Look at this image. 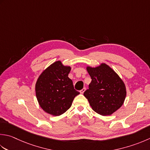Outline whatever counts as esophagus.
Instances as JSON below:
<instances>
[{
  "label": "esophagus",
  "instance_id": "obj_1",
  "mask_svg": "<svg viewBox=\"0 0 150 150\" xmlns=\"http://www.w3.org/2000/svg\"><path fill=\"white\" fill-rule=\"evenodd\" d=\"M86 88H83L81 90H80V93H83L85 92V91H86Z\"/></svg>",
  "mask_w": 150,
  "mask_h": 150
}]
</instances>
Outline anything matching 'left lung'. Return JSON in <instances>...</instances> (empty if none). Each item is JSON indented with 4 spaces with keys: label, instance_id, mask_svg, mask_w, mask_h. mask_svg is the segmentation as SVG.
I'll return each mask as SVG.
<instances>
[{
    "label": "left lung",
    "instance_id": "8db88e82",
    "mask_svg": "<svg viewBox=\"0 0 150 150\" xmlns=\"http://www.w3.org/2000/svg\"><path fill=\"white\" fill-rule=\"evenodd\" d=\"M86 70L92 79L88 89L84 96L92 109L102 116H109L124 104L126 87L124 81L111 67L105 63Z\"/></svg>",
    "mask_w": 150,
    "mask_h": 150
}]
</instances>
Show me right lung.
Returning a JSON list of instances; mask_svg holds the SVG:
<instances>
[{
    "mask_svg": "<svg viewBox=\"0 0 150 150\" xmlns=\"http://www.w3.org/2000/svg\"><path fill=\"white\" fill-rule=\"evenodd\" d=\"M71 67L54 62L43 70L38 78L35 92L41 108L52 116H60L71 107L78 91L68 77Z\"/></svg>",
    "mask_w": 150,
    "mask_h": 150,
    "instance_id": "right-lung-1",
    "label": "right lung"
}]
</instances>
